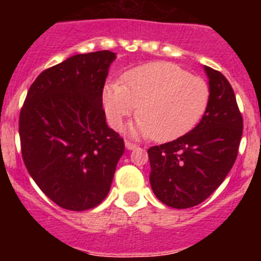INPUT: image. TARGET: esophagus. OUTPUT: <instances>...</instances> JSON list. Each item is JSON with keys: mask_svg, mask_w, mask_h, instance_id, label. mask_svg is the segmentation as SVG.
<instances>
[{"mask_svg": "<svg viewBox=\"0 0 261 261\" xmlns=\"http://www.w3.org/2000/svg\"><path fill=\"white\" fill-rule=\"evenodd\" d=\"M125 146H126V149H129V150H133V149L138 147V145L135 144V142H132V141H125Z\"/></svg>", "mask_w": 261, "mask_h": 261, "instance_id": "esophagus-1", "label": "esophagus"}]
</instances>
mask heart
<instances>
[{
    "mask_svg": "<svg viewBox=\"0 0 261 261\" xmlns=\"http://www.w3.org/2000/svg\"><path fill=\"white\" fill-rule=\"evenodd\" d=\"M208 84L170 62H149L128 70L124 84L115 81L103 89L102 102L112 128L120 129L137 111L133 132L166 141L183 135L204 114Z\"/></svg>",
    "mask_w": 261,
    "mask_h": 261,
    "instance_id": "heart-1",
    "label": "heart"
}]
</instances>
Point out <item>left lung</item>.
<instances>
[{
  "label": "left lung",
  "instance_id": "obj_1",
  "mask_svg": "<svg viewBox=\"0 0 261 261\" xmlns=\"http://www.w3.org/2000/svg\"><path fill=\"white\" fill-rule=\"evenodd\" d=\"M209 100L204 116L191 132L171 142L149 147L150 184L163 204L192 208L225 180L238 156L243 117L225 75L205 66Z\"/></svg>",
  "mask_w": 261,
  "mask_h": 261
}]
</instances>
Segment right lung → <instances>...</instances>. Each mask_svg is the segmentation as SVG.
Here are the masks:
<instances>
[{"label": "right lung", "instance_id": "obj_1", "mask_svg": "<svg viewBox=\"0 0 261 261\" xmlns=\"http://www.w3.org/2000/svg\"><path fill=\"white\" fill-rule=\"evenodd\" d=\"M110 50L69 57L38 75L19 114L27 171L55 204L95 208L108 195L124 138L106 124L102 94Z\"/></svg>", "mask_w": 261, "mask_h": 261}]
</instances>
